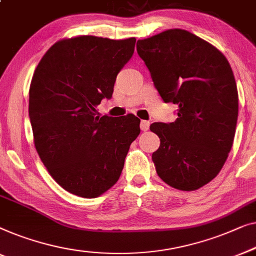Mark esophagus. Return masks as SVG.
<instances>
[{
	"mask_svg": "<svg viewBox=\"0 0 256 256\" xmlns=\"http://www.w3.org/2000/svg\"><path fill=\"white\" fill-rule=\"evenodd\" d=\"M140 128H142V131H147V130L150 128V122L142 120V123H140Z\"/></svg>",
	"mask_w": 256,
	"mask_h": 256,
	"instance_id": "obj_1",
	"label": "esophagus"
}]
</instances>
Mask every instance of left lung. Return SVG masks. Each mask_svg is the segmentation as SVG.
Returning a JSON list of instances; mask_svg holds the SVG:
<instances>
[{
	"instance_id": "8db88e82",
	"label": "left lung",
	"mask_w": 256,
	"mask_h": 256,
	"mask_svg": "<svg viewBox=\"0 0 256 256\" xmlns=\"http://www.w3.org/2000/svg\"><path fill=\"white\" fill-rule=\"evenodd\" d=\"M154 86L178 106L172 123H153L160 146L152 154L159 178L192 192L219 174L232 148L238 120L234 75L222 53L182 28L136 42Z\"/></svg>"
}]
</instances>
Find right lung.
I'll use <instances>...</instances> for the list:
<instances>
[{
  "label": "right lung",
  "mask_w": 256,
  "mask_h": 256,
  "mask_svg": "<svg viewBox=\"0 0 256 256\" xmlns=\"http://www.w3.org/2000/svg\"><path fill=\"white\" fill-rule=\"evenodd\" d=\"M136 38L95 36L62 39L36 68L28 116L36 150L50 175L68 192L95 198L118 181L140 120L130 114L100 117L117 74L134 52Z\"/></svg>",
  "instance_id": "add662e5"
}]
</instances>
